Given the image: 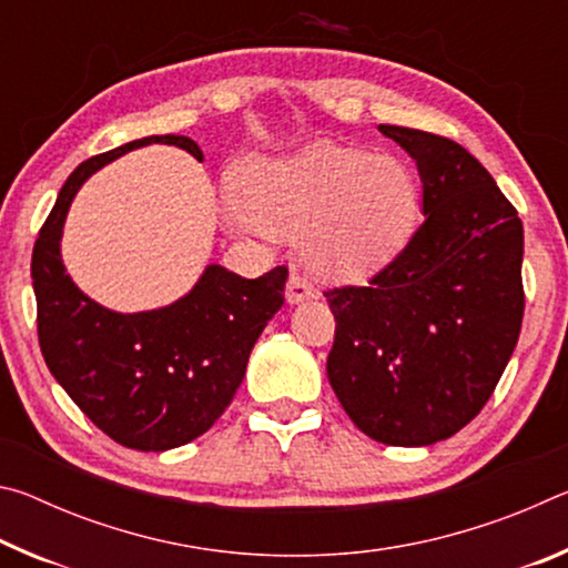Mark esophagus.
<instances>
[{
	"label": "esophagus",
	"instance_id": "34e87169",
	"mask_svg": "<svg viewBox=\"0 0 568 568\" xmlns=\"http://www.w3.org/2000/svg\"><path fill=\"white\" fill-rule=\"evenodd\" d=\"M313 297H318V291L311 285L307 277H303L301 273H293L287 277V285H285V301L291 305H297L303 301H313Z\"/></svg>",
	"mask_w": 568,
	"mask_h": 568
}]
</instances>
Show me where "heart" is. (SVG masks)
<instances>
[{"instance_id": "b5f03b06", "label": "heart", "mask_w": 568, "mask_h": 568, "mask_svg": "<svg viewBox=\"0 0 568 568\" xmlns=\"http://www.w3.org/2000/svg\"><path fill=\"white\" fill-rule=\"evenodd\" d=\"M233 190L230 225L307 233V261L338 283H363L388 267L420 215V182L408 162L338 142L250 160Z\"/></svg>"}]
</instances>
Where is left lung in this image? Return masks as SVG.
<instances>
[{"mask_svg":"<svg viewBox=\"0 0 568 568\" xmlns=\"http://www.w3.org/2000/svg\"><path fill=\"white\" fill-rule=\"evenodd\" d=\"M416 160L423 225L368 287L325 293L328 381L365 436L446 440L491 398L524 318V225L488 170L454 140L378 124Z\"/></svg>","mask_w":568,"mask_h":568,"instance_id":"1","label":"left lung"}]
</instances>
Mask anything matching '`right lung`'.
Masks as SVG:
<instances>
[{
  "instance_id": "right-lung-1",
  "label": "right lung",
  "mask_w": 568,
  "mask_h": 568,
  "mask_svg": "<svg viewBox=\"0 0 568 568\" xmlns=\"http://www.w3.org/2000/svg\"><path fill=\"white\" fill-rule=\"evenodd\" d=\"M148 145H175L203 162L182 134H150L84 160L57 195L32 253L37 333L47 368L94 426L134 450H170L203 436L243 383L250 351L281 311L287 271L255 281L210 263L175 303L120 313L67 275L62 233L70 205L94 172Z\"/></svg>"
}]
</instances>
